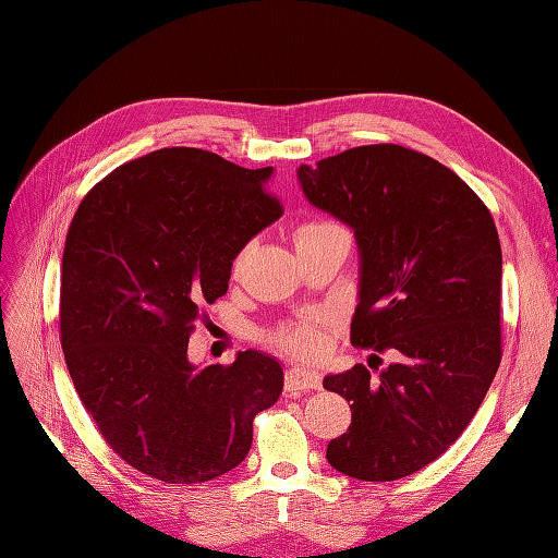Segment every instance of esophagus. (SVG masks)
Wrapping results in <instances>:
<instances>
[{
	"label": "esophagus",
	"instance_id": "34e87169",
	"mask_svg": "<svg viewBox=\"0 0 558 558\" xmlns=\"http://www.w3.org/2000/svg\"><path fill=\"white\" fill-rule=\"evenodd\" d=\"M286 388L289 391H310V388H320V373L314 367H291L286 373Z\"/></svg>",
	"mask_w": 558,
	"mask_h": 558
}]
</instances>
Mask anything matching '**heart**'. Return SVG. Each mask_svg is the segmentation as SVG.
Here are the masks:
<instances>
[{
  "mask_svg": "<svg viewBox=\"0 0 558 558\" xmlns=\"http://www.w3.org/2000/svg\"><path fill=\"white\" fill-rule=\"evenodd\" d=\"M335 226L330 223H307L302 226L295 234V244L312 238L316 232H324V230H332ZM277 344L279 349H283L286 353H291V356H316L324 347V335H320V320L307 318V320H300V324L291 326V328H283L277 335Z\"/></svg>",
  "mask_w": 558,
  "mask_h": 558,
  "instance_id": "heart-1",
  "label": "heart"
}]
</instances>
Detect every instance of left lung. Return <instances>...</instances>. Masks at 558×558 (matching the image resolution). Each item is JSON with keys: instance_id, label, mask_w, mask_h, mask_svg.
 Here are the masks:
<instances>
[{"instance_id": "obj_1", "label": "left lung", "mask_w": 558, "mask_h": 558, "mask_svg": "<svg viewBox=\"0 0 558 558\" xmlns=\"http://www.w3.org/2000/svg\"><path fill=\"white\" fill-rule=\"evenodd\" d=\"M298 181L359 246L351 342L396 353L377 379L363 363L324 377L351 402V426L326 459L363 482L408 477L459 440L498 373L494 218L449 167L396 144L300 165Z\"/></svg>"}]
</instances>
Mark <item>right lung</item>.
<instances>
[{"mask_svg":"<svg viewBox=\"0 0 558 558\" xmlns=\"http://www.w3.org/2000/svg\"><path fill=\"white\" fill-rule=\"evenodd\" d=\"M272 174L160 148L99 181L66 232V369L107 445L148 477L199 484L238 468L253 416L283 391L267 353L240 351L228 367L189 359L202 307L226 295L232 260L281 216Z\"/></svg>","mask_w":558,"mask_h":558,"instance_id":"1","label":"right lung"}]
</instances>
